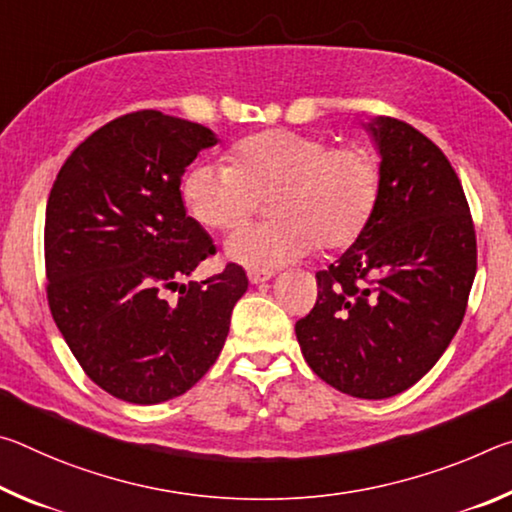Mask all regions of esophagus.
I'll return each mask as SVG.
<instances>
[{"instance_id": "esophagus-1", "label": "esophagus", "mask_w": 512, "mask_h": 512, "mask_svg": "<svg viewBox=\"0 0 512 512\" xmlns=\"http://www.w3.org/2000/svg\"><path fill=\"white\" fill-rule=\"evenodd\" d=\"M273 273H264V271H248V282L250 284H262L266 280H271Z\"/></svg>"}]
</instances>
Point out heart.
Returning a JSON list of instances; mask_svg holds the SVG:
<instances>
[{
	"label": "heart",
	"instance_id": "obj_1",
	"mask_svg": "<svg viewBox=\"0 0 512 512\" xmlns=\"http://www.w3.org/2000/svg\"><path fill=\"white\" fill-rule=\"evenodd\" d=\"M232 164L201 162L189 169L183 196L189 214L210 230L239 228L270 198L271 223L237 230L225 255L250 271L271 273L323 250L357 241L375 216L381 171L361 144L332 146L320 135L262 131L241 140Z\"/></svg>",
	"mask_w": 512,
	"mask_h": 512
}]
</instances>
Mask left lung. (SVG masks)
I'll use <instances>...</instances> for the list:
<instances>
[{"instance_id":"left-lung-1","label":"left lung","mask_w":512,"mask_h":512,"mask_svg":"<svg viewBox=\"0 0 512 512\" xmlns=\"http://www.w3.org/2000/svg\"><path fill=\"white\" fill-rule=\"evenodd\" d=\"M381 189L366 232L316 273L314 309L296 323L316 375L361 400L411 388L463 323L476 275V235L445 153L411 124H366Z\"/></svg>"}]
</instances>
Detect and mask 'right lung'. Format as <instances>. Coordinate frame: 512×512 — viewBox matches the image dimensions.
<instances>
[{
    "instance_id": "1",
    "label": "right lung",
    "mask_w": 512,
    "mask_h": 512,
    "mask_svg": "<svg viewBox=\"0 0 512 512\" xmlns=\"http://www.w3.org/2000/svg\"><path fill=\"white\" fill-rule=\"evenodd\" d=\"M216 142L194 121L131 112L76 146L51 187V316L85 375L117 400L160 404L187 393L214 366L248 289L237 264L180 284L216 250L180 194L185 169Z\"/></svg>"
}]
</instances>
